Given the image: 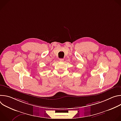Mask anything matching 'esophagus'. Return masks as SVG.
Returning <instances> with one entry per match:
<instances>
[{
	"label": "esophagus",
	"mask_w": 121,
	"mask_h": 121,
	"mask_svg": "<svg viewBox=\"0 0 121 121\" xmlns=\"http://www.w3.org/2000/svg\"><path fill=\"white\" fill-rule=\"evenodd\" d=\"M59 60H60V61H61V62H63L64 60L63 58H60V59H59Z\"/></svg>",
	"instance_id": "esophagus-1"
}]
</instances>
